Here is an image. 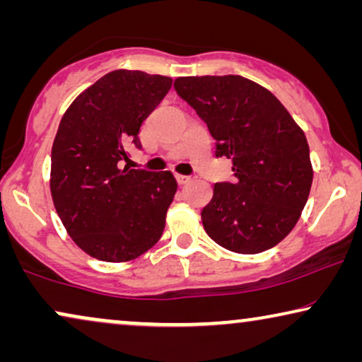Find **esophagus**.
Segmentation results:
<instances>
[{"mask_svg": "<svg viewBox=\"0 0 362 362\" xmlns=\"http://www.w3.org/2000/svg\"><path fill=\"white\" fill-rule=\"evenodd\" d=\"M176 181L180 185H186V182L191 181V176H185V175H176Z\"/></svg>", "mask_w": 362, "mask_h": 362, "instance_id": "34e87169", "label": "esophagus"}]
</instances>
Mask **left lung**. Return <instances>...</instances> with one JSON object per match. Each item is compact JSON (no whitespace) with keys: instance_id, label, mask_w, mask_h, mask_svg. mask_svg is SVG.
Wrapping results in <instances>:
<instances>
[{"instance_id":"left-lung-1","label":"left lung","mask_w":362,"mask_h":362,"mask_svg":"<svg viewBox=\"0 0 362 362\" xmlns=\"http://www.w3.org/2000/svg\"><path fill=\"white\" fill-rule=\"evenodd\" d=\"M175 90L232 160L234 181L216 182L201 212L216 244L260 254L285 239L308 201L313 168L301 128L270 90L240 76L177 77Z\"/></svg>"}]
</instances>
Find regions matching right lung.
Instances as JSON below:
<instances>
[{
	"instance_id": "right-lung-1",
	"label": "right lung",
	"mask_w": 362,
	"mask_h": 362,
	"mask_svg": "<svg viewBox=\"0 0 362 362\" xmlns=\"http://www.w3.org/2000/svg\"><path fill=\"white\" fill-rule=\"evenodd\" d=\"M171 77L108 72L71 103L51 155V194L72 240L93 259L128 262L160 240L176 194L171 171L122 168L127 148H141V123Z\"/></svg>"
}]
</instances>
